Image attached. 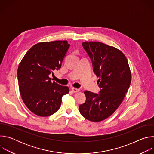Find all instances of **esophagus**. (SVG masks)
Segmentation results:
<instances>
[{
	"label": "esophagus",
	"instance_id": "esophagus-1",
	"mask_svg": "<svg viewBox=\"0 0 154 154\" xmlns=\"http://www.w3.org/2000/svg\"><path fill=\"white\" fill-rule=\"evenodd\" d=\"M72 91L74 92V93H78L80 91V90L78 89V88H72Z\"/></svg>",
	"mask_w": 154,
	"mask_h": 154
}]
</instances>
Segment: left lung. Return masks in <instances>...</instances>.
I'll return each mask as SVG.
<instances>
[{
    "mask_svg": "<svg viewBox=\"0 0 154 154\" xmlns=\"http://www.w3.org/2000/svg\"><path fill=\"white\" fill-rule=\"evenodd\" d=\"M82 46L91 60L101 90L99 94L85 91L86 101L79 106V111L86 119L99 122L111 116L121 105L131 74L127 59L120 50L100 42L86 41Z\"/></svg>",
    "mask_w": 154,
    "mask_h": 154,
    "instance_id": "1",
    "label": "left lung"
}]
</instances>
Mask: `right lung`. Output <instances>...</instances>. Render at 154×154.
I'll list each match as a JSON object with an SVG mask.
<instances>
[{
    "label": "right lung",
    "instance_id": "add662e5",
    "mask_svg": "<svg viewBox=\"0 0 154 154\" xmlns=\"http://www.w3.org/2000/svg\"><path fill=\"white\" fill-rule=\"evenodd\" d=\"M70 46L67 41L41 42L32 46L17 69L19 91L24 103L32 113L49 116L60 108L69 88L51 82L49 75L58 70Z\"/></svg>",
    "mask_w": 154,
    "mask_h": 154
}]
</instances>
